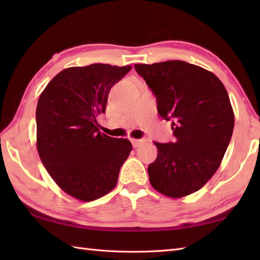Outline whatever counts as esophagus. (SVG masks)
I'll list each match as a JSON object with an SVG mask.
<instances>
[{
  "label": "esophagus",
  "instance_id": "esophagus-1",
  "mask_svg": "<svg viewBox=\"0 0 260 260\" xmlns=\"http://www.w3.org/2000/svg\"><path fill=\"white\" fill-rule=\"evenodd\" d=\"M145 142H146L145 139H141V140L133 139V140H132V144H133L134 147H139V146H141L143 144V143H145Z\"/></svg>",
  "mask_w": 260,
  "mask_h": 260
}]
</instances>
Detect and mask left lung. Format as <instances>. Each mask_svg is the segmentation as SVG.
I'll return each instance as SVG.
<instances>
[{
  "label": "left lung",
  "instance_id": "8db88e82",
  "mask_svg": "<svg viewBox=\"0 0 260 260\" xmlns=\"http://www.w3.org/2000/svg\"><path fill=\"white\" fill-rule=\"evenodd\" d=\"M134 67L155 95L159 116L173 120L176 139L154 142L151 184L170 198L189 196L212 178L227 151L235 125L228 92L217 76L181 60Z\"/></svg>",
  "mask_w": 260,
  "mask_h": 260
}]
</instances>
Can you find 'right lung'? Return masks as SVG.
<instances>
[{
	"label": "right lung",
	"mask_w": 260,
	"mask_h": 260,
	"mask_svg": "<svg viewBox=\"0 0 260 260\" xmlns=\"http://www.w3.org/2000/svg\"><path fill=\"white\" fill-rule=\"evenodd\" d=\"M131 69L106 63L67 68L39 97V156L53 181L78 200L89 202L112 191L133 148L128 140L102 134L96 120L106 110L110 88Z\"/></svg>",
	"instance_id": "obj_1"
}]
</instances>
